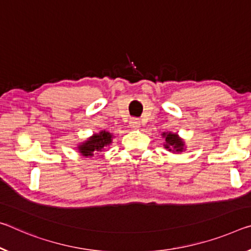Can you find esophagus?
Wrapping results in <instances>:
<instances>
[{
	"label": "esophagus",
	"mask_w": 251,
	"mask_h": 251,
	"mask_svg": "<svg viewBox=\"0 0 251 251\" xmlns=\"http://www.w3.org/2000/svg\"><path fill=\"white\" fill-rule=\"evenodd\" d=\"M129 126L132 127V128H138V127L141 126V121L138 118H132L129 121Z\"/></svg>",
	"instance_id": "1"
}]
</instances>
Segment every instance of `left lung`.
I'll return each mask as SVG.
<instances>
[{
  "label": "left lung",
  "mask_w": 251,
  "mask_h": 251,
  "mask_svg": "<svg viewBox=\"0 0 251 251\" xmlns=\"http://www.w3.org/2000/svg\"><path fill=\"white\" fill-rule=\"evenodd\" d=\"M163 136L165 137V149L169 151H172V152H182L183 151V142L181 138L177 137L176 134H163Z\"/></svg>",
  "instance_id": "obj_1"
}]
</instances>
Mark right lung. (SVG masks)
Instances as JSON below:
<instances>
[{
    "instance_id": "obj_1",
    "label": "right lung",
    "mask_w": 251,
    "mask_h": 251,
    "mask_svg": "<svg viewBox=\"0 0 251 251\" xmlns=\"http://www.w3.org/2000/svg\"><path fill=\"white\" fill-rule=\"evenodd\" d=\"M111 143V134L102 130L99 134H95L86 143L78 147L83 156H93L94 152H101L106 145Z\"/></svg>"
}]
</instances>
